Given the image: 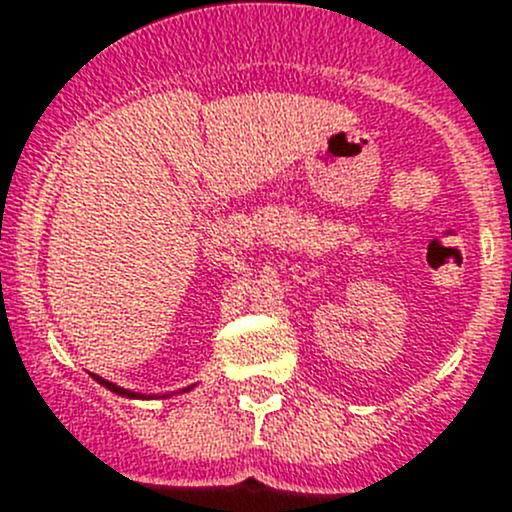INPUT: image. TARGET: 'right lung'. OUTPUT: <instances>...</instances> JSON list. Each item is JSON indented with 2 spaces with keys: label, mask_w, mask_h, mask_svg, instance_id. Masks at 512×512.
<instances>
[{
  "label": "right lung",
  "mask_w": 512,
  "mask_h": 512,
  "mask_svg": "<svg viewBox=\"0 0 512 512\" xmlns=\"http://www.w3.org/2000/svg\"><path fill=\"white\" fill-rule=\"evenodd\" d=\"M93 379L98 381L100 386H105V389H108V391H113V394H118V396H126V399H169V396H176V394H186V391H191V389H194V386H197V384H191V386H186V389H179V391H169V394H141V391L123 389V386L113 384V381H105L103 376H95V374H93Z\"/></svg>",
  "instance_id": "1"
}]
</instances>
